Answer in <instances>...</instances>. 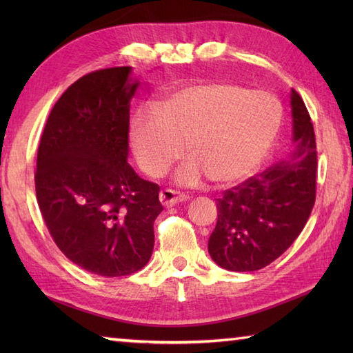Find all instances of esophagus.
<instances>
[{"label": "esophagus", "instance_id": "esophagus-1", "mask_svg": "<svg viewBox=\"0 0 353 353\" xmlns=\"http://www.w3.org/2000/svg\"><path fill=\"white\" fill-rule=\"evenodd\" d=\"M159 199H161V203L163 205V206H167V208H170V206H174V205H177V203H181V201H185L186 197L185 194H182V192H179V191H174V190H162L161 191V194H159Z\"/></svg>", "mask_w": 353, "mask_h": 353}]
</instances>
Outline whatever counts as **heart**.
<instances>
[{
    "instance_id": "b5f03b06",
    "label": "heart",
    "mask_w": 353,
    "mask_h": 353,
    "mask_svg": "<svg viewBox=\"0 0 353 353\" xmlns=\"http://www.w3.org/2000/svg\"><path fill=\"white\" fill-rule=\"evenodd\" d=\"M282 108L273 95L232 83H206L165 100L159 112L132 118L130 144L150 177L167 174L186 145L191 157L177 182L196 185L205 174L215 183L241 181L264 161L279 133Z\"/></svg>"
}]
</instances>
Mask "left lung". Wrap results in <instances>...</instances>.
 Here are the masks:
<instances>
[{"instance_id": "left-lung-1", "label": "left lung", "mask_w": 353, "mask_h": 353, "mask_svg": "<svg viewBox=\"0 0 353 353\" xmlns=\"http://www.w3.org/2000/svg\"><path fill=\"white\" fill-rule=\"evenodd\" d=\"M291 114L296 147L290 161L249 177L216 199L219 220L208 250L229 272H256L272 264L301 235L316 203V133L294 89Z\"/></svg>"}]
</instances>
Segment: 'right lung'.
Here are the masks:
<instances>
[{
    "label": "right lung",
    "instance_id": "add662e5",
    "mask_svg": "<svg viewBox=\"0 0 353 353\" xmlns=\"http://www.w3.org/2000/svg\"><path fill=\"white\" fill-rule=\"evenodd\" d=\"M130 66L89 72L66 89L45 123L34 172L36 199L66 258L94 274L118 277L147 265L159 185L127 163Z\"/></svg>",
    "mask_w": 353,
    "mask_h": 353
}]
</instances>
